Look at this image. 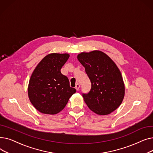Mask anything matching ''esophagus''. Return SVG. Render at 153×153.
<instances>
[{"instance_id":"esophagus-1","label":"esophagus","mask_w":153,"mask_h":153,"mask_svg":"<svg viewBox=\"0 0 153 153\" xmlns=\"http://www.w3.org/2000/svg\"><path fill=\"white\" fill-rule=\"evenodd\" d=\"M79 87H80V85L78 84V83H77L76 84V87H75V88H76V91H79Z\"/></svg>"}]
</instances>
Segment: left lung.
<instances>
[{
    "mask_svg": "<svg viewBox=\"0 0 153 153\" xmlns=\"http://www.w3.org/2000/svg\"><path fill=\"white\" fill-rule=\"evenodd\" d=\"M77 59L85 68L91 83L90 91L82 94L88 107L100 115L111 113L120 105L125 95V85L119 69L100 51L81 53Z\"/></svg>",
    "mask_w": 153,
    "mask_h": 153,
    "instance_id": "obj_1",
    "label": "left lung"
}]
</instances>
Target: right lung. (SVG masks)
Instances as JSON below:
<instances>
[{"instance_id": "obj_1", "label": "right lung", "mask_w": 153, "mask_h": 153, "mask_svg": "<svg viewBox=\"0 0 153 153\" xmlns=\"http://www.w3.org/2000/svg\"><path fill=\"white\" fill-rule=\"evenodd\" d=\"M69 58L68 54L52 53L40 61L30 77L28 93L31 103L41 113L54 115L65 106L76 90L69 85L61 69Z\"/></svg>"}]
</instances>
